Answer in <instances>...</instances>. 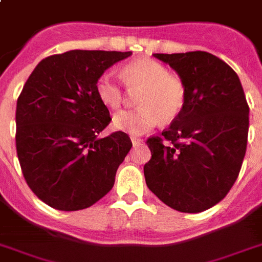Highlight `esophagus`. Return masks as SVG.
Segmentation results:
<instances>
[{"label": "esophagus", "mask_w": 262, "mask_h": 262, "mask_svg": "<svg viewBox=\"0 0 262 262\" xmlns=\"http://www.w3.org/2000/svg\"><path fill=\"white\" fill-rule=\"evenodd\" d=\"M132 144H133V146H137V145H140L141 142H142V140H141L140 137H132Z\"/></svg>", "instance_id": "esophagus-1"}]
</instances>
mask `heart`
<instances>
[{
  "label": "heart",
  "instance_id": "b5f03b06",
  "mask_svg": "<svg viewBox=\"0 0 262 262\" xmlns=\"http://www.w3.org/2000/svg\"><path fill=\"white\" fill-rule=\"evenodd\" d=\"M122 81L130 91H140L136 97L138 106L113 116L116 130L141 136L163 121H172L185 108L186 88L179 77L170 75L167 68L150 59H140L124 66L120 72ZM101 103L118 109L124 103V92L112 74H103L96 83Z\"/></svg>",
  "mask_w": 262,
  "mask_h": 262
}]
</instances>
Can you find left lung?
I'll return each instance as SVG.
<instances>
[{"mask_svg": "<svg viewBox=\"0 0 262 262\" xmlns=\"http://www.w3.org/2000/svg\"><path fill=\"white\" fill-rule=\"evenodd\" d=\"M183 81L186 104L162 137L146 141L149 190L181 212L206 211L224 199L247 150L249 106L240 79L206 51L154 54Z\"/></svg>", "mask_w": 262, "mask_h": 262, "instance_id": "8db88e82", "label": "left lung"}]
</instances>
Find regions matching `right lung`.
<instances>
[{
	"instance_id": "add662e5",
	"label": "right lung",
	"mask_w": 262,
	"mask_h": 262,
	"mask_svg": "<svg viewBox=\"0 0 262 262\" xmlns=\"http://www.w3.org/2000/svg\"><path fill=\"white\" fill-rule=\"evenodd\" d=\"M132 51L71 50L38 63L17 100L15 145L22 174L42 202L88 208L112 190L132 147L124 132L99 138L111 122L96 83Z\"/></svg>"
}]
</instances>
